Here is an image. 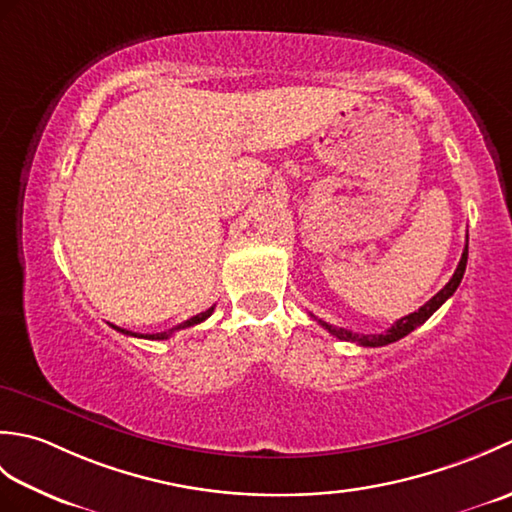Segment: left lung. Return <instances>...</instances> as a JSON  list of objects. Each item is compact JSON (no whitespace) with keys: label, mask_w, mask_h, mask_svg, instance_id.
Instances as JSON below:
<instances>
[{"label":"left lung","mask_w":512,"mask_h":512,"mask_svg":"<svg viewBox=\"0 0 512 512\" xmlns=\"http://www.w3.org/2000/svg\"><path fill=\"white\" fill-rule=\"evenodd\" d=\"M466 259H469V239H466V246H464V253H462V259H460V264H458V268H455V273H453V277L449 279V284L444 286L436 297H431L427 303H424L422 308H418L416 312H411V314H407V317H402V319H398L394 325H391V328L387 330V332H383V334H356V332H350V330H345V328H336V325H330V323H325V321H321L319 319V323L323 325L325 330H328L332 336H336V339H341V341H352V343H358V345H363V347H380V345H389V343H396L398 339H402V336H407L409 332H413L416 328H420V325L427 321L433 312H436L444 301H447L449 297H453V292L458 290V286H460V281H462V277H464V270H466Z\"/></svg>","instance_id":"1"}]
</instances>
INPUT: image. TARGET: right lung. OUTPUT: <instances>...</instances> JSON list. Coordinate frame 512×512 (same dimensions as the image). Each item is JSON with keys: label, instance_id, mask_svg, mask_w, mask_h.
I'll list each match as a JSON object with an SVG mask.
<instances>
[{"label": "right lung", "instance_id": "obj_1", "mask_svg": "<svg viewBox=\"0 0 512 512\" xmlns=\"http://www.w3.org/2000/svg\"><path fill=\"white\" fill-rule=\"evenodd\" d=\"M211 314H213V308H209V310H206V312L195 314V317H191V319H187V321H184V323L176 325V328H171V330H167V332H156V334H138V332H129V330L118 328V325H112V328H114V330H118V332L127 334V336H138V339H149V341H165V339H169V336H171L173 332L184 330V328H191V325H198V323H202L204 319H209Z\"/></svg>", "mask_w": 512, "mask_h": 512}]
</instances>
